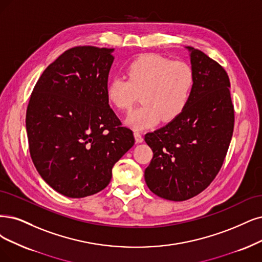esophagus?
<instances>
[{"label": "esophagus", "instance_id": "34e87169", "mask_svg": "<svg viewBox=\"0 0 262 262\" xmlns=\"http://www.w3.org/2000/svg\"><path fill=\"white\" fill-rule=\"evenodd\" d=\"M134 136H135V139H136V142H142L143 141V137H142V134L138 130H135L134 133Z\"/></svg>", "mask_w": 262, "mask_h": 262}]
</instances>
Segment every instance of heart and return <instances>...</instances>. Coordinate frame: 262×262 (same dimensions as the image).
Returning <instances> with one entry per match:
<instances>
[{
    "label": "heart",
    "mask_w": 262,
    "mask_h": 262,
    "mask_svg": "<svg viewBox=\"0 0 262 262\" xmlns=\"http://www.w3.org/2000/svg\"><path fill=\"white\" fill-rule=\"evenodd\" d=\"M125 76H114L105 97L114 109L128 112L140 98L142 105L127 118L134 128L152 127L161 120L170 123L186 110L194 86L190 64L158 54H143L126 67Z\"/></svg>",
    "instance_id": "heart-1"
}]
</instances>
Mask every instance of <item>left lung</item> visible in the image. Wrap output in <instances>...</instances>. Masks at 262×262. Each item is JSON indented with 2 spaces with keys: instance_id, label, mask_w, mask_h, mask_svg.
<instances>
[{
  "instance_id": "8db88e82",
  "label": "left lung",
  "mask_w": 262,
  "mask_h": 262,
  "mask_svg": "<svg viewBox=\"0 0 262 262\" xmlns=\"http://www.w3.org/2000/svg\"><path fill=\"white\" fill-rule=\"evenodd\" d=\"M191 52L194 86L186 110L164 127L144 135L153 158L144 170L149 189L169 201H186L217 176L234 128L228 73L206 54Z\"/></svg>"
}]
</instances>
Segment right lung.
Listing matches in <instances>:
<instances>
[{
  "instance_id": "obj_1",
  "label": "right lung",
  "mask_w": 262,
  "mask_h": 262,
  "mask_svg": "<svg viewBox=\"0 0 262 262\" xmlns=\"http://www.w3.org/2000/svg\"><path fill=\"white\" fill-rule=\"evenodd\" d=\"M112 48L75 46L48 66L28 103L29 151L44 181L80 199L103 190L135 143L105 97Z\"/></svg>"
}]
</instances>
